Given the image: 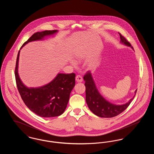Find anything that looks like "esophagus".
I'll return each instance as SVG.
<instances>
[{
    "mask_svg": "<svg viewBox=\"0 0 154 154\" xmlns=\"http://www.w3.org/2000/svg\"><path fill=\"white\" fill-rule=\"evenodd\" d=\"M75 80L77 82H82L83 80V79H82V77L80 75H77L75 77Z\"/></svg>",
    "mask_w": 154,
    "mask_h": 154,
    "instance_id": "esophagus-1",
    "label": "esophagus"
}]
</instances>
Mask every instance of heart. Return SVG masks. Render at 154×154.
Wrapping results in <instances>:
<instances>
[{
  "label": "heart",
  "instance_id": "heart-1",
  "mask_svg": "<svg viewBox=\"0 0 154 154\" xmlns=\"http://www.w3.org/2000/svg\"><path fill=\"white\" fill-rule=\"evenodd\" d=\"M76 58L80 59V57L78 55H77V56H76ZM72 63L73 65H75V62L74 61H73V60H72Z\"/></svg>",
  "mask_w": 154,
  "mask_h": 154
}]
</instances>
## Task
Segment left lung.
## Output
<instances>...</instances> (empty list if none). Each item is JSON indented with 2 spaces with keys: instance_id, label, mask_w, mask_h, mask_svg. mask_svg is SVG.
Instances as JSON below:
<instances>
[{
  "instance_id": "obj_1",
  "label": "left lung",
  "mask_w": 154,
  "mask_h": 154,
  "mask_svg": "<svg viewBox=\"0 0 154 154\" xmlns=\"http://www.w3.org/2000/svg\"><path fill=\"white\" fill-rule=\"evenodd\" d=\"M121 41L120 42L127 46L131 47V43L120 33H118ZM132 48L133 47H132ZM85 81L86 102L90 110L96 116L102 118H112L116 117L122 112L129 106L133 99L132 98L129 102L124 104L116 105L106 100L100 94L90 72H87L84 76ZM137 90L135 91L136 94Z\"/></svg>"
}]
</instances>
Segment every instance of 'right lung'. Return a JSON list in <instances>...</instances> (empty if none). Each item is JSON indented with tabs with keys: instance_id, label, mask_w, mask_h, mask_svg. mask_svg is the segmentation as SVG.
<instances>
[{
	"instance_id": "1",
	"label": "right lung",
	"mask_w": 154,
	"mask_h": 154,
	"mask_svg": "<svg viewBox=\"0 0 154 154\" xmlns=\"http://www.w3.org/2000/svg\"><path fill=\"white\" fill-rule=\"evenodd\" d=\"M56 32L57 30L36 32L23 43L21 48L29 42L43 39L44 37ZM20 52L17 58L15 77L22 100L29 110L40 117H54L60 116L66 109L70 92L75 85V74L59 73L51 82L44 86L28 88L22 83L18 73Z\"/></svg>"
}]
</instances>
